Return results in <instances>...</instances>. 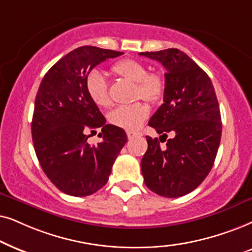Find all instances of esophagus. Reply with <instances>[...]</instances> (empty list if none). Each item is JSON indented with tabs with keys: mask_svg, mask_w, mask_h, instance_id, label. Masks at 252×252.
I'll use <instances>...</instances> for the list:
<instances>
[{
	"mask_svg": "<svg viewBox=\"0 0 252 252\" xmlns=\"http://www.w3.org/2000/svg\"><path fill=\"white\" fill-rule=\"evenodd\" d=\"M126 136H128L129 139H132L133 137L139 136V133L138 132H135V131H126Z\"/></svg>",
	"mask_w": 252,
	"mask_h": 252,
	"instance_id": "esophagus-1",
	"label": "esophagus"
}]
</instances>
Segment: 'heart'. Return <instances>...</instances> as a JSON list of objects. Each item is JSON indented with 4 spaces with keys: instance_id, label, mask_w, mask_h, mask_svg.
<instances>
[{
    "instance_id": "obj_1",
    "label": "heart",
    "mask_w": 252,
    "mask_h": 252,
    "mask_svg": "<svg viewBox=\"0 0 252 252\" xmlns=\"http://www.w3.org/2000/svg\"><path fill=\"white\" fill-rule=\"evenodd\" d=\"M115 75L136 83V98L149 102H157L165 92V79L160 72H147L142 62L132 59L121 60L112 66ZM86 92L90 99L99 107H107L110 103L107 82L101 73L93 71L86 78ZM149 116V109L142 102L116 107L109 114V122L126 130L138 129Z\"/></svg>"
}]
</instances>
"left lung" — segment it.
Returning <instances> with one entry per match:
<instances>
[{"label": "left lung", "instance_id": "8db88e82", "mask_svg": "<svg viewBox=\"0 0 252 252\" xmlns=\"http://www.w3.org/2000/svg\"><path fill=\"white\" fill-rule=\"evenodd\" d=\"M166 68L163 103L149 126L160 138L146 136L142 159L144 182L159 196L176 198L196 189L209 175L220 145L219 103L210 77L186 53L176 48L139 53Z\"/></svg>", "mask_w": 252, "mask_h": 252}]
</instances>
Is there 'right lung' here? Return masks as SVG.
Masks as SVG:
<instances>
[{
    "instance_id": "right-lung-1",
    "label": "right lung",
    "mask_w": 252,
    "mask_h": 252,
    "mask_svg": "<svg viewBox=\"0 0 252 252\" xmlns=\"http://www.w3.org/2000/svg\"><path fill=\"white\" fill-rule=\"evenodd\" d=\"M122 52L83 46L48 70L35 96L32 139L40 166L54 186L70 196L84 197L105 186L126 135L106 124L86 92L91 70ZM101 128L103 142L90 146V133Z\"/></svg>"
}]
</instances>
